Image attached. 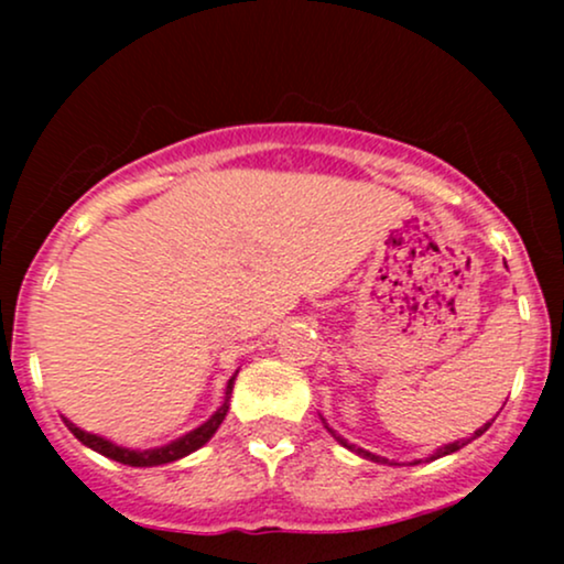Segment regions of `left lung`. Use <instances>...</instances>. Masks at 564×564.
<instances>
[{"label": "left lung", "instance_id": "left-lung-1", "mask_svg": "<svg viewBox=\"0 0 564 564\" xmlns=\"http://www.w3.org/2000/svg\"><path fill=\"white\" fill-rule=\"evenodd\" d=\"M321 422H323V426H326V430H328V435H332L334 440H336V443H339V445H345V448L347 451H352V453H358V456H364V458H368V462H377V464H390V467H394V462H390V458H384V456H377V453H371V451H366V448H358V445H352V443H347V440L345 437H341V435H336V430H332V426H328L326 424V419H323L321 416ZM496 422V419H490V422L488 424H482L480 426V430H477L475 432V435H471V437H467V440H456V443H448V445H443V448H437L435 453H432V456H430V462H432V458H440V456H448V453H456V451H462L464 448V445H467V443H471V440H475V437H480L482 435V432H488V426L490 424H494ZM413 464H419V462H413Z\"/></svg>", "mask_w": 564, "mask_h": 564}]
</instances>
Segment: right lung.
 <instances>
[{
	"label": "right lung",
	"mask_w": 564,
	"mask_h": 564,
	"mask_svg": "<svg viewBox=\"0 0 564 564\" xmlns=\"http://www.w3.org/2000/svg\"><path fill=\"white\" fill-rule=\"evenodd\" d=\"M232 381H236V377H230V381H228V390H225V403L219 405L217 411L212 413V416L206 419L204 424L196 426V430H191L183 437L172 440V443L159 445V448H148V451L124 448V445H116V443H111V440H106V437H100V435H93V432H84L82 426H76L74 422H68L66 416H63V422H66V426H68L70 432H74V437L79 440L82 445H87V448L102 453V456L113 458V462L127 464V467H161V464H172V462H177V458H185L187 453L198 451L200 445L209 443L212 435H215V432L219 430V424H223V419L228 416Z\"/></svg>",
	"instance_id": "right-lung-1"
}]
</instances>
